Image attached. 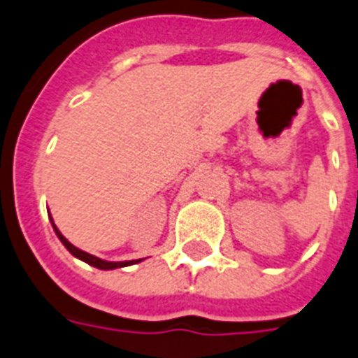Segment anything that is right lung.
Instances as JSON below:
<instances>
[{
    "label": "right lung",
    "mask_w": 358,
    "mask_h": 358,
    "mask_svg": "<svg viewBox=\"0 0 358 358\" xmlns=\"http://www.w3.org/2000/svg\"><path fill=\"white\" fill-rule=\"evenodd\" d=\"M52 226H54V231L55 235L59 237V241L65 245V248L71 254H73L74 257H78V259H82V262L85 263H90V265H93V267L96 268H102V271H110V268H117V267H127V265H134V263H138L140 259H136V262H104V259H101V257H95V256H91V254H87V252L84 250H80V248H76L74 245H71L69 241L61 235V231L57 228H55V224L54 220H52Z\"/></svg>",
    "instance_id": "1"
}]
</instances>
